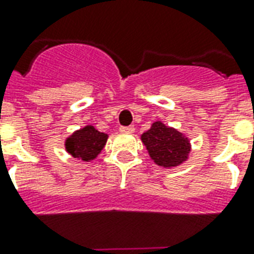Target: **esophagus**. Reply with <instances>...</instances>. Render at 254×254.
<instances>
[{
  "label": "esophagus",
  "instance_id": "34e87169",
  "mask_svg": "<svg viewBox=\"0 0 254 254\" xmlns=\"http://www.w3.org/2000/svg\"><path fill=\"white\" fill-rule=\"evenodd\" d=\"M121 133H134V127H120Z\"/></svg>",
  "mask_w": 254,
  "mask_h": 254
}]
</instances>
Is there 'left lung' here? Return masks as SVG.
Instances as JSON below:
<instances>
[{
	"instance_id": "8db88e82",
	"label": "left lung",
	"mask_w": 254,
	"mask_h": 254,
	"mask_svg": "<svg viewBox=\"0 0 254 254\" xmlns=\"http://www.w3.org/2000/svg\"><path fill=\"white\" fill-rule=\"evenodd\" d=\"M142 142L151 159L158 166L176 167L184 162L190 151L189 139L174 127H166L160 121L152 124L151 129L142 134Z\"/></svg>"
}]
</instances>
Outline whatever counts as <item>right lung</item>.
<instances>
[{"label":"right lung","instance_id":"add662e5","mask_svg":"<svg viewBox=\"0 0 254 254\" xmlns=\"http://www.w3.org/2000/svg\"><path fill=\"white\" fill-rule=\"evenodd\" d=\"M107 138V134L100 133L94 127L88 125L70 135L65 142V147L74 158L88 162L96 158L99 152L102 151Z\"/></svg>","mask_w":254,"mask_h":254}]
</instances>
